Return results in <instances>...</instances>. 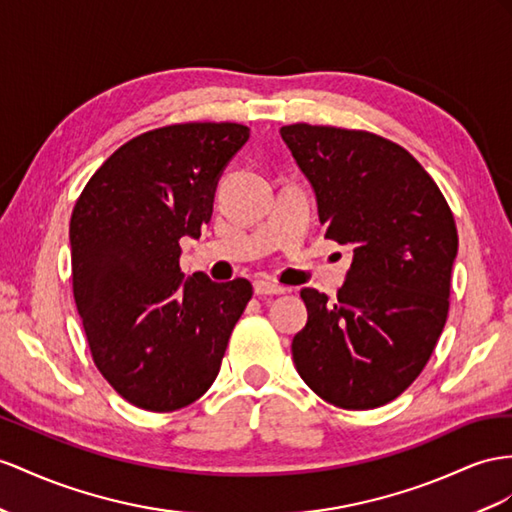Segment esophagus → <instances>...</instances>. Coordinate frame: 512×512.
I'll list each match as a JSON object with an SVG mask.
<instances>
[{"label":"esophagus","mask_w":512,"mask_h":512,"mask_svg":"<svg viewBox=\"0 0 512 512\" xmlns=\"http://www.w3.org/2000/svg\"><path fill=\"white\" fill-rule=\"evenodd\" d=\"M287 290L283 285L274 283L270 279H261V281H255V294L257 296H272V294H285Z\"/></svg>","instance_id":"34e87169"}]
</instances>
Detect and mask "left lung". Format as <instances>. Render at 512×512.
<instances>
[{
    "instance_id": "8db88e82",
    "label": "left lung",
    "mask_w": 512,
    "mask_h": 512,
    "mask_svg": "<svg viewBox=\"0 0 512 512\" xmlns=\"http://www.w3.org/2000/svg\"><path fill=\"white\" fill-rule=\"evenodd\" d=\"M281 138L316 190L324 238L355 253L335 303L300 290L296 370L326 402L376 409L422 374L448 320L452 209L409 151L372 131L294 123Z\"/></svg>"
}]
</instances>
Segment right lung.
<instances>
[{
	"mask_svg": "<svg viewBox=\"0 0 512 512\" xmlns=\"http://www.w3.org/2000/svg\"><path fill=\"white\" fill-rule=\"evenodd\" d=\"M251 129L175 123L131 138L88 179L71 214L73 296L90 355L121 398L153 413L216 381L253 285L183 281L181 238L212 218L216 181Z\"/></svg>",
	"mask_w": 512,
	"mask_h": 512,
	"instance_id": "1",
	"label": "right lung"
}]
</instances>
